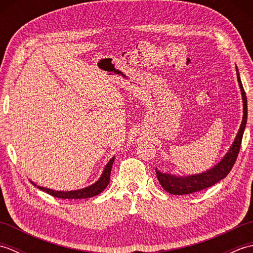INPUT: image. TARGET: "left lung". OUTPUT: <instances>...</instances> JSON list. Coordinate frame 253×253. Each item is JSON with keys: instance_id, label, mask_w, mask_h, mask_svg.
I'll use <instances>...</instances> for the list:
<instances>
[{"instance_id": "obj_1", "label": "left lung", "mask_w": 253, "mask_h": 253, "mask_svg": "<svg viewBox=\"0 0 253 253\" xmlns=\"http://www.w3.org/2000/svg\"><path fill=\"white\" fill-rule=\"evenodd\" d=\"M236 71H237V79L239 83L241 95H243L244 116H243V122H241V125L239 128V131L237 133V136H236L234 143L228 150L226 155L222 159L221 162L217 163L211 169L204 171V173L182 177V176L161 173V171H159L158 169H155V171H157V177L161 186L164 188V190L171 193V195H189V193L207 189V188L215 185L216 182L225 178V177L229 174L230 169H233V166L238 157L240 146H241V140H243L245 127L247 124V115H248L247 96L243 87V84H241L237 67H236Z\"/></svg>"}]
</instances>
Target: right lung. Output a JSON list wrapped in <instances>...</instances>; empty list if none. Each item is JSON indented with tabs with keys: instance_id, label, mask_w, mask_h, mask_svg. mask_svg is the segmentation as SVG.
I'll use <instances>...</instances> for the list:
<instances>
[{
	"instance_id": "obj_1",
	"label": "right lung",
	"mask_w": 253,
	"mask_h": 253,
	"mask_svg": "<svg viewBox=\"0 0 253 253\" xmlns=\"http://www.w3.org/2000/svg\"><path fill=\"white\" fill-rule=\"evenodd\" d=\"M114 159H115V157H113L110 160V162L106 164L103 173H102L99 180L95 181L93 185L84 188V189H78V190H73V191H55V190L49 189V188L37 186L35 182H32V181H31V184L37 186L40 190L45 191L46 193H49V195L55 197V198H60V199H85V198L94 197L103 191L107 187V185L110 184L111 170H112L113 162H114Z\"/></svg>"
}]
</instances>
